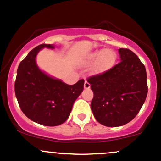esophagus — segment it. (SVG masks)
I'll list each match as a JSON object with an SVG mask.
<instances>
[{"instance_id":"34e87169","label":"esophagus","mask_w":161,"mask_h":161,"mask_svg":"<svg viewBox=\"0 0 161 161\" xmlns=\"http://www.w3.org/2000/svg\"><path fill=\"white\" fill-rule=\"evenodd\" d=\"M90 87H91V84H90L87 80H85V82H84V88H85V89H89Z\"/></svg>"}]
</instances>
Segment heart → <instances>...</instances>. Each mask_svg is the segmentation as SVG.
<instances>
[{"label": "heart", "mask_w": 161, "mask_h": 161, "mask_svg": "<svg viewBox=\"0 0 161 161\" xmlns=\"http://www.w3.org/2000/svg\"><path fill=\"white\" fill-rule=\"evenodd\" d=\"M91 59L93 60H102V66L103 67H108L114 62L115 55L109 50L103 49L93 53Z\"/></svg>", "instance_id": "heart-1"}]
</instances>
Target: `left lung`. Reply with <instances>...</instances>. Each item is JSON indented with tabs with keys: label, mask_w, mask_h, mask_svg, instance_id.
Here are the masks:
<instances>
[{
	"label": "left lung",
	"mask_w": 161,
	"mask_h": 161,
	"mask_svg": "<svg viewBox=\"0 0 161 161\" xmlns=\"http://www.w3.org/2000/svg\"><path fill=\"white\" fill-rule=\"evenodd\" d=\"M120 62L103 73L88 77L94 92L91 108L100 124L119 127L139 113L147 95V72L137 56L120 48Z\"/></svg>",
	"instance_id": "8db88e82"
}]
</instances>
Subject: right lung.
<instances>
[{
	"mask_svg": "<svg viewBox=\"0 0 161 161\" xmlns=\"http://www.w3.org/2000/svg\"><path fill=\"white\" fill-rule=\"evenodd\" d=\"M44 47L42 44L31 51L19 64L14 90L20 109L30 120L44 126H58L70 116L74 101L84 90V80L68 85L41 71L36 56Z\"/></svg>",
	"mask_w": 161,
	"mask_h": 161,
	"instance_id": "add662e5",
	"label": "right lung"
}]
</instances>
